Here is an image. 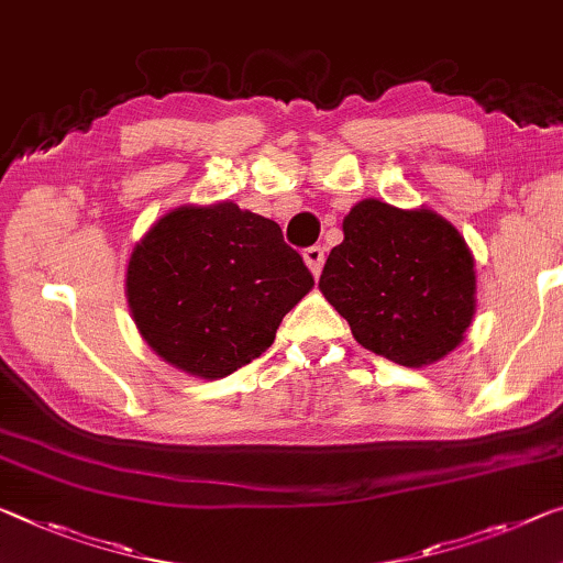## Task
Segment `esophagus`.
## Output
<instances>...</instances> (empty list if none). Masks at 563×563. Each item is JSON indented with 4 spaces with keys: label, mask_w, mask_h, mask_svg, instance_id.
<instances>
[{
    "label": "esophagus",
    "mask_w": 563,
    "mask_h": 563,
    "mask_svg": "<svg viewBox=\"0 0 563 563\" xmlns=\"http://www.w3.org/2000/svg\"><path fill=\"white\" fill-rule=\"evenodd\" d=\"M305 264L309 266V272L314 274V276H319L322 274V266H324V249L322 246H309V249H305Z\"/></svg>",
    "instance_id": "esophagus-1"
}]
</instances>
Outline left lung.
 <instances>
[{"label": "left lung", "instance_id": "8db88e82", "mask_svg": "<svg viewBox=\"0 0 563 563\" xmlns=\"http://www.w3.org/2000/svg\"><path fill=\"white\" fill-rule=\"evenodd\" d=\"M342 244L327 256L319 291L362 347L426 367L463 342L475 317V258L438 211L354 203Z\"/></svg>", "mask_w": 563, "mask_h": 563}]
</instances>
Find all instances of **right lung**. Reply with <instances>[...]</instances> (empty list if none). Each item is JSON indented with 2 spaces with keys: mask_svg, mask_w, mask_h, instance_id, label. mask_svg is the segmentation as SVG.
<instances>
[{
  "mask_svg": "<svg viewBox=\"0 0 563 563\" xmlns=\"http://www.w3.org/2000/svg\"><path fill=\"white\" fill-rule=\"evenodd\" d=\"M314 287L279 223L233 201L161 216L128 258L125 299L145 344L180 372L227 377L272 347Z\"/></svg>",
  "mask_w": 563,
  "mask_h": 563,
  "instance_id": "add662e5",
  "label": "right lung"
}]
</instances>
